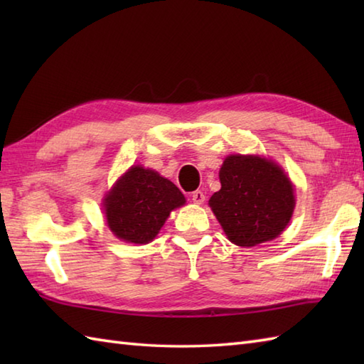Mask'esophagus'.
Here are the masks:
<instances>
[{
    "mask_svg": "<svg viewBox=\"0 0 364 364\" xmlns=\"http://www.w3.org/2000/svg\"><path fill=\"white\" fill-rule=\"evenodd\" d=\"M191 198H192V202H194L196 205H202L205 202V194H203L202 191H196V192H192Z\"/></svg>",
    "mask_w": 364,
    "mask_h": 364,
    "instance_id": "esophagus-1",
    "label": "esophagus"
}]
</instances>
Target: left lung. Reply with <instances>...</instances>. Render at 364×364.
<instances>
[{"mask_svg": "<svg viewBox=\"0 0 364 364\" xmlns=\"http://www.w3.org/2000/svg\"><path fill=\"white\" fill-rule=\"evenodd\" d=\"M219 178L222 188L210 198V206L231 242L253 247L282 235L296 197L280 166L255 154H230Z\"/></svg>", "mask_w": 364, "mask_h": 364, "instance_id": "obj_1", "label": "left lung"}]
</instances>
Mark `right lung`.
I'll return each mask as SVG.
<instances>
[{
    "label": "right lung",
    "instance_id": "1",
    "mask_svg": "<svg viewBox=\"0 0 364 364\" xmlns=\"http://www.w3.org/2000/svg\"><path fill=\"white\" fill-rule=\"evenodd\" d=\"M186 198L175 184L151 168L133 166L103 198L107 227L125 242L149 244L175 208Z\"/></svg>",
    "mask_w": 364,
    "mask_h": 364
}]
</instances>
